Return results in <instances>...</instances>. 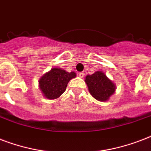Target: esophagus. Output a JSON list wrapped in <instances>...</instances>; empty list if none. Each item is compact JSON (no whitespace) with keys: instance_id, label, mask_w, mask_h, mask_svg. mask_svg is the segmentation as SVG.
<instances>
[{"instance_id":"obj_1","label":"esophagus","mask_w":151,"mask_h":151,"mask_svg":"<svg viewBox=\"0 0 151 151\" xmlns=\"http://www.w3.org/2000/svg\"><path fill=\"white\" fill-rule=\"evenodd\" d=\"M84 75H85V74H84L83 72H79V75H78V76H79L80 77V78H83V77L84 76Z\"/></svg>"}]
</instances>
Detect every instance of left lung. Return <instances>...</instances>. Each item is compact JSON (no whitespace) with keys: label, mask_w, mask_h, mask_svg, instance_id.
<instances>
[{"label":"left lung","mask_w":151,"mask_h":151,"mask_svg":"<svg viewBox=\"0 0 151 151\" xmlns=\"http://www.w3.org/2000/svg\"><path fill=\"white\" fill-rule=\"evenodd\" d=\"M89 92L99 101H106L115 93L116 85L101 71L88 75L85 78Z\"/></svg>","instance_id":"1"}]
</instances>
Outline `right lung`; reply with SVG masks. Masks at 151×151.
I'll use <instances>...</instances> for the list:
<instances>
[{
	"instance_id": "right-lung-1",
	"label": "right lung",
	"mask_w": 151,
	"mask_h": 151,
	"mask_svg": "<svg viewBox=\"0 0 151 151\" xmlns=\"http://www.w3.org/2000/svg\"><path fill=\"white\" fill-rule=\"evenodd\" d=\"M76 76L75 72H68L60 68H53L41 77L38 86L45 99H58L65 91L68 82Z\"/></svg>"
}]
</instances>
